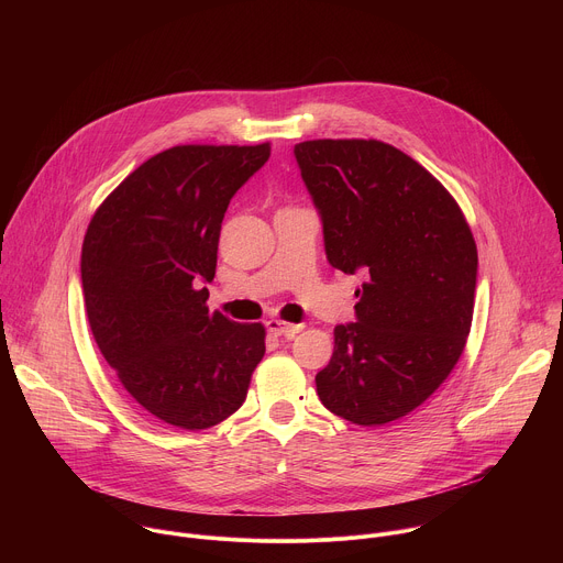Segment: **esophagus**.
<instances>
[{
  "label": "esophagus",
  "instance_id": "obj_1",
  "mask_svg": "<svg viewBox=\"0 0 563 563\" xmlns=\"http://www.w3.org/2000/svg\"><path fill=\"white\" fill-rule=\"evenodd\" d=\"M302 328H305L302 323L294 325V323H285V320H278V318H269L267 320V330L272 334H276V336H294V334L302 332Z\"/></svg>",
  "mask_w": 563,
  "mask_h": 563
}]
</instances>
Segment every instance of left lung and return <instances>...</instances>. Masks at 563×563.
<instances>
[{"label":"left lung","mask_w":563,"mask_h":563,"mask_svg":"<svg viewBox=\"0 0 563 563\" xmlns=\"http://www.w3.org/2000/svg\"><path fill=\"white\" fill-rule=\"evenodd\" d=\"M294 155L323 220L330 265L367 276L356 323L334 328L318 398L356 426L396 421L463 354L478 265L472 231L448 189L391 144L307 140Z\"/></svg>","instance_id":"left-lung-1"}]
</instances>
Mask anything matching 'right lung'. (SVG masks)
<instances>
[{"label": "right lung", "instance_id": "obj_1", "mask_svg": "<svg viewBox=\"0 0 563 563\" xmlns=\"http://www.w3.org/2000/svg\"><path fill=\"white\" fill-rule=\"evenodd\" d=\"M272 146L183 144L100 205L82 245L89 325L122 387L155 419L207 430L245 404L265 328L207 307L233 194Z\"/></svg>", "mask_w": 563, "mask_h": 563}]
</instances>
